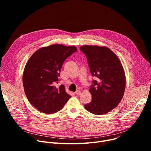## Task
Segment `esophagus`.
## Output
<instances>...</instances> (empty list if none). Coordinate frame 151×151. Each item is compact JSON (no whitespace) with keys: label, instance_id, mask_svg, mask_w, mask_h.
Masks as SVG:
<instances>
[{"label":"esophagus","instance_id":"34e87169","mask_svg":"<svg viewBox=\"0 0 151 151\" xmlns=\"http://www.w3.org/2000/svg\"><path fill=\"white\" fill-rule=\"evenodd\" d=\"M75 93H76L78 96H79V95L81 94V91L80 90H77Z\"/></svg>","mask_w":151,"mask_h":151}]
</instances>
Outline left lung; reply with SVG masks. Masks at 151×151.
Returning a JSON list of instances; mask_svg holds the SVG:
<instances>
[{
    "instance_id": "left-lung-1",
    "label": "left lung",
    "mask_w": 151,
    "mask_h": 151,
    "mask_svg": "<svg viewBox=\"0 0 151 151\" xmlns=\"http://www.w3.org/2000/svg\"><path fill=\"white\" fill-rule=\"evenodd\" d=\"M80 50L87 58L91 75L97 78L89 89L91 101L84 107L95 115L106 114L123 97L126 83L123 66L117 55L106 47L87 45Z\"/></svg>"
}]
</instances>
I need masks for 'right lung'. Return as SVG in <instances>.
Returning <instances> with one entry per match:
<instances>
[{
    "label": "right lung",
    "mask_w": 151,
    "mask_h": 151,
    "mask_svg": "<svg viewBox=\"0 0 151 151\" xmlns=\"http://www.w3.org/2000/svg\"><path fill=\"white\" fill-rule=\"evenodd\" d=\"M77 51L75 46L54 44L36 51L27 61L23 75L26 97L40 112L51 114L60 111L71 97L64 85L58 83L63 64Z\"/></svg>",
    "instance_id": "1"
}]
</instances>
